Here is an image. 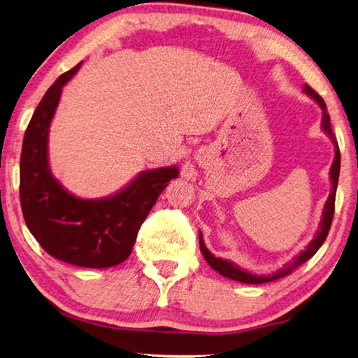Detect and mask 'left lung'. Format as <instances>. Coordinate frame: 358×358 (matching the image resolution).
I'll use <instances>...</instances> for the list:
<instances>
[{
    "label": "left lung",
    "instance_id": "left-lung-1",
    "mask_svg": "<svg viewBox=\"0 0 358 358\" xmlns=\"http://www.w3.org/2000/svg\"><path fill=\"white\" fill-rule=\"evenodd\" d=\"M303 92L306 93V95L311 96L314 101L320 106V109H322V130H324L328 134V138H330L333 141V144H335V160H333V165L330 168L331 192H330V195H328V200L325 203L324 214H322V220H320V225H319V231H317V234H315V238L313 239V241L308 244V248L304 249L300 255H296L292 262L285 263L282 269H279V271L273 273L271 276H257V274L244 271V269L239 268L236 263L228 262V260L220 259V257L213 255L208 250L206 245H204L203 234L200 233V249H201L203 257L209 263V266L215 269V271L222 274L224 278L238 280V282H243V284H263V282H271V280H276L279 278L289 276V274L294 271V269H296L298 266L303 265L304 262H308L315 254V252L320 249V245L325 243V239L328 236V231H330L333 214H335V196H336V187H338V179H339V168H341V155H339L338 141L335 138V134H333V131H331L330 115H328L325 101L322 99L319 93L314 92L309 85H304Z\"/></svg>",
    "mask_w": 358,
    "mask_h": 358
}]
</instances>
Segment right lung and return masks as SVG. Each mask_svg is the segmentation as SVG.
<instances>
[{"instance_id":"right-lung-1","label":"right lung","mask_w":358,"mask_h":358,"mask_svg":"<svg viewBox=\"0 0 358 358\" xmlns=\"http://www.w3.org/2000/svg\"><path fill=\"white\" fill-rule=\"evenodd\" d=\"M76 64L45 92L27 127L20 155V204L28 230L47 254L84 268H110L130 257L138 231L178 166L139 173L125 189L106 198L84 200L52 176L49 128Z\"/></svg>"}]
</instances>
